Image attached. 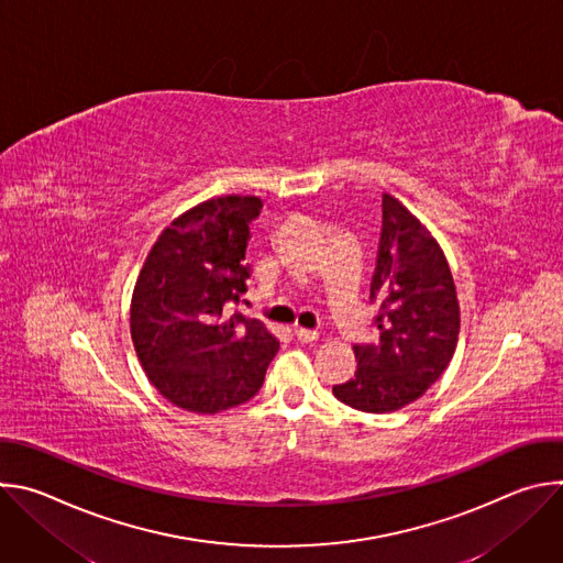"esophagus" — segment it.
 Returning a JSON list of instances; mask_svg holds the SVG:
<instances>
[{"label": "esophagus", "instance_id": "1", "mask_svg": "<svg viewBox=\"0 0 563 563\" xmlns=\"http://www.w3.org/2000/svg\"><path fill=\"white\" fill-rule=\"evenodd\" d=\"M294 336H296V341H300V343H313V341H318V332H313V330H302V328H296V330H294Z\"/></svg>", "mask_w": 563, "mask_h": 563}]
</instances>
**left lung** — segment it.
<instances>
[{"mask_svg":"<svg viewBox=\"0 0 563 563\" xmlns=\"http://www.w3.org/2000/svg\"><path fill=\"white\" fill-rule=\"evenodd\" d=\"M369 300L380 305L378 343L354 345V378L332 391L358 412L387 415L415 404L445 372L461 328L456 287L441 245L389 194H383Z\"/></svg>","mask_w":563,"mask_h":563,"instance_id":"left-lung-1","label":"left lung"}]
</instances>
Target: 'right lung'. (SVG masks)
<instances>
[{"mask_svg": "<svg viewBox=\"0 0 563 563\" xmlns=\"http://www.w3.org/2000/svg\"><path fill=\"white\" fill-rule=\"evenodd\" d=\"M258 196L209 198L157 235L131 296V341L151 385L194 415L243 406L278 352L256 318L231 313L247 289Z\"/></svg>", "mask_w": 563, "mask_h": 563, "instance_id": "1", "label": "right lung"}]
</instances>
